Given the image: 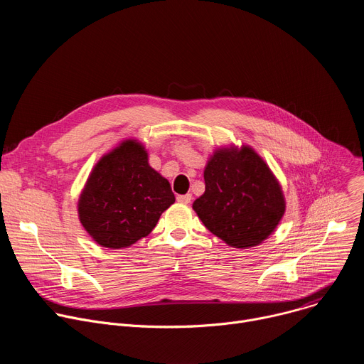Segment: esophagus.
I'll list each match as a JSON object with an SVG mask.
<instances>
[{
  "mask_svg": "<svg viewBox=\"0 0 364 364\" xmlns=\"http://www.w3.org/2000/svg\"><path fill=\"white\" fill-rule=\"evenodd\" d=\"M191 194H180V196H177V201L178 203H183V204H188L190 201H191Z\"/></svg>",
  "mask_w": 364,
  "mask_h": 364,
  "instance_id": "esophagus-1",
  "label": "esophagus"
}]
</instances>
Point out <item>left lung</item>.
<instances>
[{
    "label": "left lung",
    "mask_w": 364,
    "mask_h": 364,
    "mask_svg": "<svg viewBox=\"0 0 364 364\" xmlns=\"http://www.w3.org/2000/svg\"><path fill=\"white\" fill-rule=\"evenodd\" d=\"M204 183L205 191L193 209L203 225L229 246L259 245L284 216L281 187L252 148L216 151L204 170Z\"/></svg>",
    "instance_id": "obj_1"
}]
</instances>
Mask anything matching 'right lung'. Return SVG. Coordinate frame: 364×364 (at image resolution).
<instances>
[{"label":"right lung","mask_w":364,"mask_h":364,"mask_svg":"<svg viewBox=\"0 0 364 364\" xmlns=\"http://www.w3.org/2000/svg\"><path fill=\"white\" fill-rule=\"evenodd\" d=\"M174 201L170 183L149 167L144 146L125 141L93 168L79 218L99 245L121 249L151 233Z\"/></svg>","instance_id":"obj_1"}]
</instances>
